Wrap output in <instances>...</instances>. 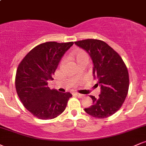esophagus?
<instances>
[{
    "label": "esophagus",
    "mask_w": 146,
    "mask_h": 146,
    "mask_svg": "<svg viewBox=\"0 0 146 146\" xmlns=\"http://www.w3.org/2000/svg\"><path fill=\"white\" fill-rule=\"evenodd\" d=\"M74 95H75L76 97H78L79 98H82L84 97V95L82 94H80V93H75Z\"/></svg>",
    "instance_id": "esophagus-1"
}]
</instances>
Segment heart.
Wrapping results in <instances>:
<instances>
[{
    "label": "heart",
    "instance_id": "obj_1",
    "mask_svg": "<svg viewBox=\"0 0 146 146\" xmlns=\"http://www.w3.org/2000/svg\"><path fill=\"white\" fill-rule=\"evenodd\" d=\"M72 57L78 64H80V63H82L84 61L88 62V56L86 52L82 49L77 50V51L73 52L72 53ZM64 62V60L63 59L61 61V64H63Z\"/></svg>",
    "mask_w": 146,
    "mask_h": 146
}]
</instances>
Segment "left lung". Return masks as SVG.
I'll list each match as a JSON object with an SVG mask.
<instances>
[{
  "label": "left lung",
  "instance_id": "obj_1",
  "mask_svg": "<svg viewBox=\"0 0 146 146\" xmlns=\"http://www.w3.org/2000/svg\"><path fill=\"white\" fill-rule=\"evenodd\" d=\"M89 54L93 63V77L101 86L98 98L90 95L93 105L84 108L96 118L111 116L121 107L128 95V71L119 55L105 42L86 39L75 42Z\"/></svg>",
  "mask_w": 146,
  "mask_h": 146
}]
</instances>
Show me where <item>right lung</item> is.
I'll return each instance as SVG.
<instances>
[{
    "label": "right lung",
    "instance_id": "right-lung-1",
    "mask_svg": "<svg viewBox=\"0 0 146 146\" xmlns=\"http://www.w3.org/2000/svg\"><path fill=\"white\" fill-rule=\"evenodd\" d=\"M74 44L47 42L31 49L18 65L16 89L23 104L33 116L40 119H51L66 108L72 95L60 93L48 87L53 80L62 57Z\"/></svg>",
    "mask_w": 146,
    "mask_h": 146
}]
</instances>
